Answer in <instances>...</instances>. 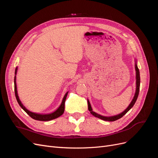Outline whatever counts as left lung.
Instances as JSON below:
<instances>
[{
  "instance_id": "left-lung-1",
  "label": "left lung",
  "mask_w": 158,
  "mask_h": 158,
  "mask_svg": "<svg viewBox=\"0 0 158 158\" xmlns=\"http://www.w3.org/2000/svg\"><path fill=\"white\" fill-rule=\"evenodd\" d=\"M135 70H136V92L135 94V96L133 98V99L132 100L131 103H130V105L128 106V107L123 112H122L121 113L117 114V115H114V116H111V117H105V116H102L100 115V114L95 113L94 111H93L92 106H91L88 100V110L90 111V113L93 114L94 116L100 119H102L103 121H114L116 120H118V119L121 118L122 117H123L125 114L130 110L132 107L134 105H135V102H136V99L138 98V94H139V90H140V72H139V69H138L136 63H135Z\"/></svg>"
}]
</instances>
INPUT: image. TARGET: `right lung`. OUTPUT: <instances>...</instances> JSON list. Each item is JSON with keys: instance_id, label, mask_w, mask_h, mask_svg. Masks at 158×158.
<instances>
[{"instance_id": "right-lung-1", "label": "right lung", "mask_w": 158, "mask_h": 158, "mask_svg": "<svg viewBox=\"0 0 158 158\" xmlns=\"http://www.w3.org/2000/svg\"><path fill=\"white\" fill-rule=\"evenodd\" d=\"M17 70H18V67H16V70H15V75L17 73ZM14 92H15V95H16V98L17 99V102L18 103V104L20 105V106L24 110L25 112H26V113L33 119L35 120H37V121H51L52 120V119H55L58 118L59 117L61 116L62 114H63L64 111V103H65V101L66 97H67V95L69 92H67L66 93V94L64 95V96L63 98V101H62V103L60 104V106H59V107L55 111H54L53 113H50V114H38V113H33L30 111L29 110H27L24 106H23V104L22 103L21 101L19 99L18 95V92H17V88H16V76H14Z\"/></svg>"}]
</instances>
